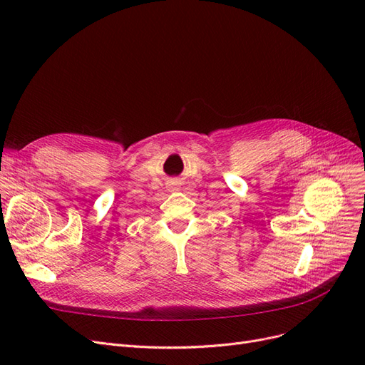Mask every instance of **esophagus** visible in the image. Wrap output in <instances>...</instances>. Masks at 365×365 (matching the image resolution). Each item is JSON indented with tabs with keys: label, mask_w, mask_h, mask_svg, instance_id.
<instances>
[{
	"label": "esophagus",
	"mask_w": 365,
	"mask_h": 365,
	"mask_svg": "<svg viewBox=\"0 0 365 365\" xmlns=\"http://www.w3.org/2000/svg\"><path fill=\"white\" fill-rule=\"evenodd\" d=\"M172 184H178V181H173V182H172Z\"/></svg>",
	"instance_id": "obj_1"
}]
</instances>
